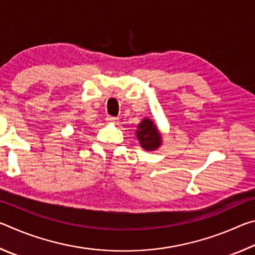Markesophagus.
<instances>
[{"mask_svg":"<svg viewBox=\"0 0 255 255\" xmlns=\"http://www.w3.org/2000/svg\"><path fill=\"white\" fill-rule=\"evenodd\" d=\"M107 122L109 124H118L119 119L117 117H111V116H109V117H107Z\"/></svg>","mask_w":255,"mask_h":255,"instance_id":"obj_1","label":"esophagus"}]
</instances>
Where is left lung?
<instances>
[{"mask_svg": "<svg viewBox=\"0 0 255 255\" xmlns=\"http://www.w3.org/2000/svg\"><path fill=\"white\" fill-rule=\"evenodd\" d=\"M136 136L145 150H155L162 144V136L152 120L144 118L138 125Z\"/></svg>", "mask_w": 255, "mask_h": 255, "instance_id": "1", "label": "left lung"}]
</instances>
